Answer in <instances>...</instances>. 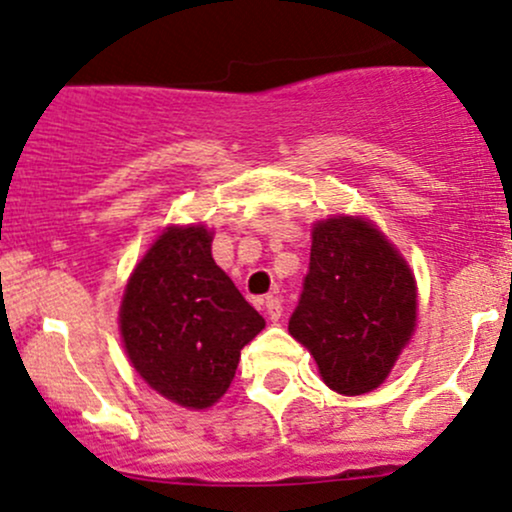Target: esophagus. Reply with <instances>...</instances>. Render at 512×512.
<instances>
[{
  "mask_svg": "<svg viewBox=\"0 0 512 512\" xmlns=\"http://www.w3.org/2000/svg\"><path fill=\"white\" fill-rule=\"evenodd\" d=\"M266 314L273 321H278L280 317H283V300H280V297H268V300H266Z\"/></svg>",
  "mask_w": 512,
  "mask_h": 512,
  "instance_id": "esophagus-1",
  "label": "esophagus"
}]
</instances>
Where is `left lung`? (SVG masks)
Instances as JSON below:
<instances>
[{
  "instance_id": "obj_1",
  "label": "left lung",
  "mask_w": 512,
  "mask_h": 512,
  "mask_svg": "<svg viewBox=\"0 0 512 512\" xmlns=\"http://www.w3.org/2000/svg\"><path fill=\"white\" fill-rule=\"evenodd\" d=\"M413 324L416 283L394 246L365 220L319 222L287 329L309 348L333 392L380 387Z\"/></svg>"
}]
</instances>
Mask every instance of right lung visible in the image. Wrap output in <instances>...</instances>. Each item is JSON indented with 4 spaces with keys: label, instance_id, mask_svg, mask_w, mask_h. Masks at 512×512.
Listing matches in <instances>:
<instances>
[{
    "label": "right lung",
    "instance_id": "add662e5",
    "mask_svg": "<svg viewBox=\"0 0 512 512\" xmlns=\"http://www.w3.org/2000/svg\"><path fill=\"white\" fill-rule=\"evenodd\" d=\"M210 232L171 227L125 287L120 333L149 387L186 409H208L237 372L241 348L266 326L212 261Z\"/></svg>",
    "mask_w": 512,
    "mask_h": 512
}]
</instances>
